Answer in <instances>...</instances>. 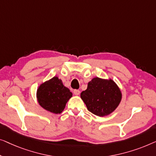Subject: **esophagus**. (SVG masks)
<instances>
[{
    "label": "esophagus",
    "mask_w": 156,
    "mask_h": 156,
    "mask_svg": "<svg viewBox=\"0 0 156 156\" xmlns=\"http://www.w3.org/2000/svg\"><path fill=\"white\" fill-rule=\"evenodd\" d=\"M73 93H74V95H78L79 94H80V90H74Z\"/></svg>",
    "instance_id": "obj_1"
}]
</instances>
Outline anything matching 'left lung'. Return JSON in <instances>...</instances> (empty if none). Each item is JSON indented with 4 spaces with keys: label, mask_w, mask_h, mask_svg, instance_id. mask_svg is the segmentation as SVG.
I'll list each match as a JSON object with an SVG mask.
<instances>
[{
    "label": "left lung",
    "mask_w": 156,
    "mask_h": 156,
    "mask_svg": "<svg viewBox=\"0 0 156 156\" xmlns=\"http://www.w3.org/2000/svg\"><path fill=\"white\" fill-rule=\"evenodd\" d=\"M88 111L95 115L103 117L111 114L122 100L121 91L112 80L93 78L87 87L80 94Z\"/></svg>",
    "instance_id": "1"
}]
</instances>
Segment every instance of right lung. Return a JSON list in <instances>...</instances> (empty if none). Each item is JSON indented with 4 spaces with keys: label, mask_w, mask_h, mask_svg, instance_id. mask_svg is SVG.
Segmentation results:
<instances>
[{
    "label": "right lung",
    "mask_w": 156,
    "mask_h": 156,
    "mask_svg": "<svg viewBox=\"0 0 156 156\" xmlns=\"http://www.w3.org/2000/svg\"><path fill=\"white\" fill-rule=\"evenodd\" d=\"M71 97V92L56 76L42 83L37 92V100L41 107L54 114L62 112Z\"/></svg>",
    "instance_id": "right-lung-1"
}]
</instances>
